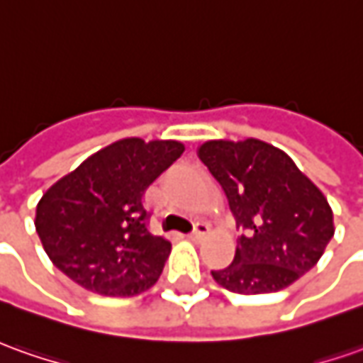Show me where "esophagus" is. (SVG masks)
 <instances>
[{"label": "esophagus", "instance_id": "34e87169", "mask_svg": "<svg viewBox=\"0 0 363 363\" xmlns=\"http://www.w3.org/2000/svg\"><path fill=\"white\" fill-rule=\"evenodd\" d=\"M207 233H209V225L206 221H196L194 223V231L189 233V239L191 241H201Z\"/></svg>", "mask_w": 363, "mask_h": 363}]
</instances>
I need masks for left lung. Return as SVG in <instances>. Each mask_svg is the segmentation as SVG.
<instances>
[{"label":"left lung","mask_w":363,"mask_h":363,"mask_svg":"<svg viewBox=\"0 0 363 363\" xmlns=\"http://www.w3.org/2000/svg\"><path fill=\"white\" fill-rule=\"evenodd\" d=\"M199 157L243 231L233 262L211 271L215 281L237 294H267L311 271L334 237V221L326 197L291 157L253 138L206 142Z\"/></svg>","instance_id":"1"}]
</instances>
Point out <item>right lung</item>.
<instances>
[{"mask_svg": "<svg viewBox=\"0 0 363 363\" xmlns=\"http://www.w3.org/2000/svg\"><path fill=\"white\" fill-rule=\"evenodd\" d=\"M182 152L174 140H120L59 179L35 217L52 264L104 296H134L154 286L172 243L150 231L144 194Z\"/></svg>", "mask_w": 363, "mask_h": 363, "instance_id": "obj_1", "label": "right lung"}]
</instances>
